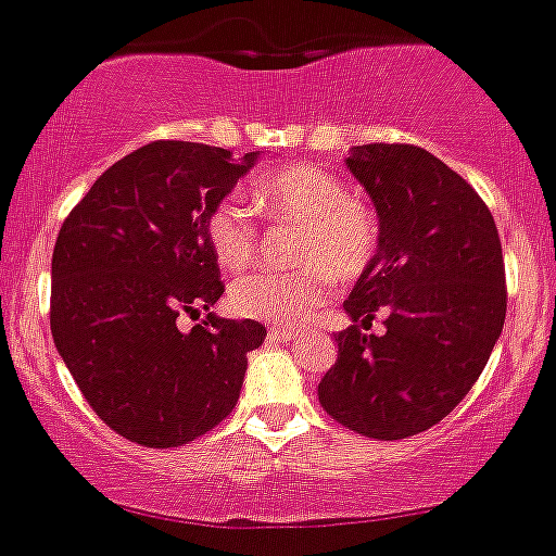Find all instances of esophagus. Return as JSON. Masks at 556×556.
<instances>
[{"label":"esophagus","mask_w":556,"mask_h":556,"mask_svg":"<svg viewBox=\"0 0 556 556\" xmlns=\"http://www.w3.org/2000/svg\"><path fill=\"white\" fill-rule=\"evenodd\" d=\"M268 336L274 338V341H282V344H291V341H296V332L293 330H288V327H271V330H268Z\"/></svg>","instance_id":"esophagus-1"}]
</instances>
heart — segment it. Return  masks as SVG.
Wrapping results in <instances>:
<instances>
[{
  "label": "heart",
  "mask_w": 556,
  "mask_h": 556,
  "mask_svg": "<svg viewBox=\"0 0 556 556\" xmlns=\"http://www.w3.org/2000/svg\"><path fill=\"white\" fill-rule=\"evenodd\" d=\"M254 204L274 220L296 224L291 274H251L229 291L231 311L243 318L296 325L325 305L330 274L355 279L378 251V220L352 198L344 181L316 164H288L251 187ZM206 243L224 271H243L257 254V224L238 198H224L206 215Z\"/></svg>",
  "instance_id": "b5f03b06"
}]
</instances>
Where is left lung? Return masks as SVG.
Returning a JSON list of instances; mask_svg holds the SVG:
<instances>
[{
	"label": "left lung",
	"mask_w": 556,
	"mask_h": 556,
	"mask_svg": "<svg viewBox=\"0 0 556 556\" xmlns=\"http://www.w3.org/2000/svg\"><path fill=\"white\" fill-rule=\"evenodd\" d=\"M378 212V251L344 302L338 361L318 383L336 422L371 439L428 431L456 408L504 330L501 238L479 192L417 144L346 159ZM383 337L364 333L374 313Z\"/></svg>",
	"instance_id": "8db88e82"
}]
</instances>
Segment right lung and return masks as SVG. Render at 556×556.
Here are the masks:
<instances>
[{
    "label": "right lung",
    "instance_id": "obj_1",
    "mask_svg": "<svg viewBox=\"0 0 556 556\" xmlns=\"http://www.w3.org/2000/svg\"><path fill=\"white\" fill-rule=\"evenodd\" d=\"M257 159L159 139L111 164L58 231L52 341L91 412L137 445H187L224 422L263 344L251 318L176 327L224 296L204 224Z\"/></svg>",
    "mask_w": 556,
    "mask_h": 556
}]
</instances>
